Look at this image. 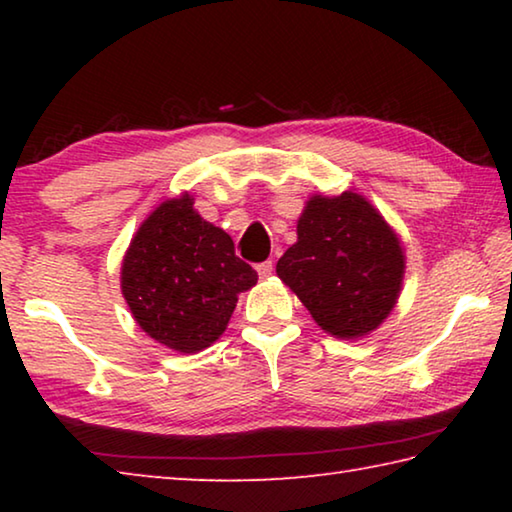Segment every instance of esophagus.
Returning a JSON list of instances; mask_svg holds the SVG:
<instances>
[{
    "instance_id": "34e87169",
    "label": "esophagus",
    "mask_w": 512,
    "mask_h": 512,
    "mask_svg": "<svg viewBox=\"0 0 512 512\" xmlns=\"http://www.w3.org/2000/svg\"><path fill=\"white\" fill-rule=\"evenodd\" d=\"M257 273H259V277H268L273 273V262H262V264H257Z\"/></svg>"
}]
</instances>
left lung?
<instances>
[{"mask_svg":"<svg viewBox=\"0 0 512 512\" xmlns=\"http://www.w3.org/2000/svg\"><path fill=\"white\" fill-rule=\"evenodd\" d=\"M277 275L325 332L357 339L395 307L404 253L363 196H314L298 221V241L277 262Z\"/></svg>","mask_w":512,"mask_h":512,"instance_id":"8db88e82","label":"left lung"}]
</instances>
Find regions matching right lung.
I'll return each mask as SVG.
<instances>
[{"label":"right lung","instance_id":"right-lung-1","mask_svg":"<svg viewBox=\"0 0 512 512\" xmlns=\"http://www.w3.org/2000/svg\"><path fill=\"white\" fill-rule=\"evenodd\" d=\"M255 282V268L235 255L230 235L201 219L189 194L155 207L121 266V291L137 325L178 352L219 339L237 296Z\"/></svg>","mask_w":512,"mask_h":512}]
</instances>
